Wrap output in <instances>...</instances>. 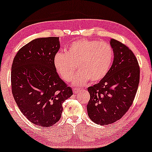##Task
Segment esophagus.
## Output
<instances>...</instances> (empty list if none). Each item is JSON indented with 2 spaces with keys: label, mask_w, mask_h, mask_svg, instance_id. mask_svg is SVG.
Returning a JSON list of instances; mask_svg holds the SVG:
<instances>
[{
  "label": "esophagus",
  "mask_w": 152,
  "mask_h": 152,
  "mask_svg": "<svg viewBox=\"0 0 152 152\" xmlns=\"http://www.w3.org/2000/svg\"><path fill=\"white\" fill-rule=\"evenodd\" d=\"M73 91H74V94H79L80 92H81L79 89H77V88H74Z\"/></svg>",
  "instance_id": "esophagus-1"
}]
</instances>
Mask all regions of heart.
Segmentation results:
<instances>
[{
  "label": "heart",
  "instance_id": "heart-1",
  "mask_svg": "<svg viewBox=\"0 0 152 152\" xmlns=\"http://www.w3.org/2000/svg\"><path fill=\"white\" fill-rule=\"evenodd\" d=\"M114 52L110 44L96 40L80 39L71 43L66 54L56 53L54 66L57 74L66 82H70L79 71L74 82L82 86L90 80L96 83L103 80L112 66Z\"/></svg>",
  "mask_w": 152,
  "mask_h": 152
}]
</instances>
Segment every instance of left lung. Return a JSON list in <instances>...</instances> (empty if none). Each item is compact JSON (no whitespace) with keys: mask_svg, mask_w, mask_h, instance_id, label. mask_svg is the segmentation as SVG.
<instances>
[{"mask_svg":"<svg viewBox=\"0 0 152 152\" xmlns=\"http://www.w3.org/2000/svg\"><path fill=\"white\" fill-rule=\"evenodd\" d=\"M110 44L114 52L113 64L103 80L88 88V115L100 125L118 121L127 113L140 82V66L133 52L118 40L111 39Z\"/></svg>","mask_w":152,"mask_h":152,"instance_id":"1","label":"left lung"}]
</instances>
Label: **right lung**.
<instances>
[{"mask_svg":"<svg viewBox=\"0 0 152 152\" xmlns=\"http://www.w3.org/2000/svg\"><path fill=\"white\" fill-rule=\"evenodd\" d=\"M59 48L58 37L38 38L22 47L12 61L14 99L27 120L42 127L59 120L62 103L73 95L54 66V57Z\"/></svg>","mask_w":152,"mask_h":152,"instance_id":"obj_1","label":"right lung"}]
</instances>
